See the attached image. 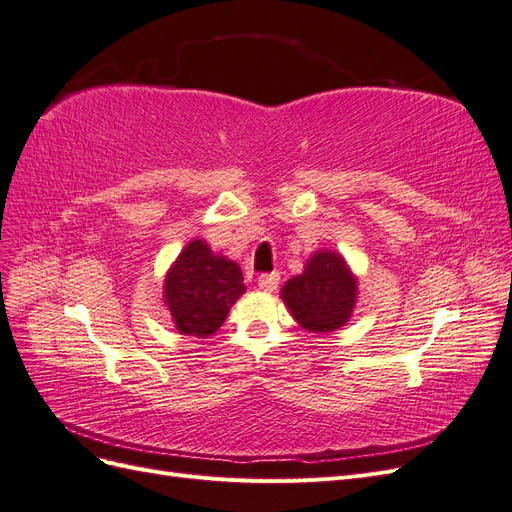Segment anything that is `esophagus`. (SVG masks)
<instances>
[{
  "label": "esophagus",
  "instance_id": "esophagus-1",
  "mask_svg": "<svg viewBox=\"0 0 512 512\" xmlns=\"http://www.w3.org/2000/svg\"><path fill=\"white\" fill-rule=\"evenodd\" d=\"M277 284H280V273L273 271V273H265L258 277V288L265 290V292H273L277 288Z\"/></svg>",
  "mask_w": 512,
  "mask_h": 512
}]
</instances>
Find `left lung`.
<instances>
[{
  "instance_id": "1",
  "label": "left lung",
  "mask_w": 512,
  "mask_h": 512,
  "mask_svg": "<svg viewBox=\"0 0 512 512\" xmlns=\"http://www.w3.org/2000/svg\"><path fill=\"white\" fill-rule=\"evenodd\" d=\"M356 277L342 254L320 250L305 262L282 288V299L292 318L305 331L333 333L342 329L356 305Z\"/></svg>"
}]
</instances>
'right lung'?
Returning a JSON list of instances; mask_svg holds the SVG:
<instances>
[{"instance_id":"1","label":"right lung","mask_w":512,"mask_h":512,"mask_svg":"<svg viewBox=\"0 0 512 512\" xmlns=\"http://www.w3.org/2000/svg\"><path fill=\"white\" fill-rule=\"evenodd\" d=\"M243 292V273L237 262L213 254L203 239L183 247L164 280V303L177 331L194 337H209L218 331Z\"/></svg>"}]
</instances>
